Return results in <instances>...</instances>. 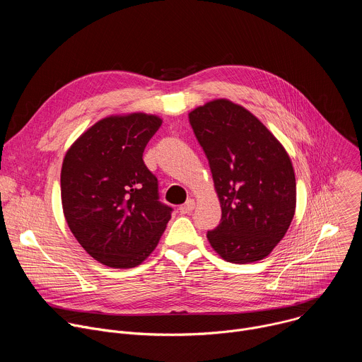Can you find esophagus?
<instances>
[{
	"label": "esophagus",
	"mask_w": 362,
	"mask_h": 362,
	"mask_svg": "<svg viewBox=\"0 0 362 362\" xmlns=\"http://www.w3.org/2000/svg\"><path fill=\"white\" fill-rule=\"evenodd\" d=\"M194 209V200H187L185 204H182L180 208H179V212L182 214V215H186V214H190L192 211Z\"/></svg>",
	"instance_id": "esophagus-1"
}]
</instances>
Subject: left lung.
Listing matches in <instances>:
<instances>
[{
  "mask_svg": "<svg viewBox=\"0 0 362 362\" xmlns=\"http://www.w3.org/2000/svg\"><path fill=\"white\" fill-rule=\"evenodd\" d=\"M209 160L222 208L208 240L225 261L264 259L285 236L295 214L292 162L276 137L245 107L219 98L189 113Z\"/></svg>",
  "mask_w": 362,
  "mask_h": 362,
  "instance_id": "left-lung-1",
  "label": "left lung"
}]
</instances>
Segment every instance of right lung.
<instances>
[{
    "label": "right lung",
    "instance_id": "add662e5",
    "mask_svg": "<svg viewBox=\"0 0 362 362\" xmlns=\"http://www.w3.org/2000/svg\"><path fill=\"white\" fill-rule=\"evenodd\" d=\"M162 119L132 113L110 116L84 132L62 168V203L70 230L103 265H140L158 246L172 216L159 200L158 177L143 151Z\"/></svg>",
    "mask_w": 362,
    "mask_h": 362
}]
</instances>
